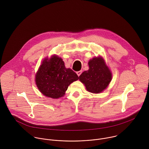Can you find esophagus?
<instances>
[{
    "instance_id": "esophagus-1",
    "label": "esophagus",
    "mask_w": 149,
    "mask_h": 149,
    "mask_svg": "<svg viewBox=\"0 0 149 149\" xmlns=\"http://www.w3.org/2000/svg\"><path fill=\"white\" fill-rule=\"evenodd\" d=\"M81 73H82V71H81V70H80V71H78V72H76L77 74L78 75V76H80V74H81Z\"/></svg>"
}]
</instances>
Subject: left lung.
<instances>
[{"mask_svg": "<svg viewBox=\"0 0 149 149\" xmlns=\"http://www.w3.org/2000/svg\"><path fill=\"white\" fill-rule=\"evenodd\" d=\"M88 64L89 70L81 73L79 80L85 85L88 91L93 93H100L111 81V71L100 57L93 58Z\"/></svg>", "mask_w": 149, "mask_h": 149, "instance_id": "left-lung-1", "label": "left lung"}]
</instances>
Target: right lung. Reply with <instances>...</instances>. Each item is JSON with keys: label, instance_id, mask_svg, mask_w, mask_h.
Masks as SVG:
<instances>
[{"label": "right lung", "instance_id": "add662e5", "mask_svg": "<svg viewBox=\"0 0 149 149\" xmlns=\"http://www.w3.org/2000/svg\"><path fill=\"white\" fill-rule=\"evenodd\" d=\"M79 79L72 69L65 67L64 61L57 56L45 60L36 76L38 89L46 96L58 99L65 95L68 86Z\"/></svg>", "mask_w": 149, "mask_h": 149}]
</instances>
